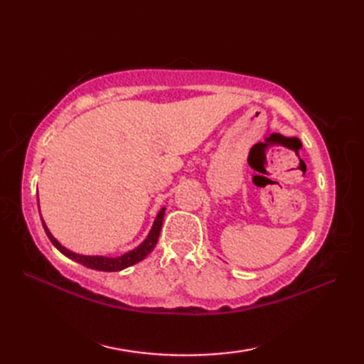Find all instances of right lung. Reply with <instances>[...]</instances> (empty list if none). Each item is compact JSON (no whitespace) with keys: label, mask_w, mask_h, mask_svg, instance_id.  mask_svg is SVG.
<instances>
[{"label":"right lung","mask_w":364,"mask_h":364,"mask_svg":"<svg viewBox=\"0 0 364 364\" xmlns=\"http://www.w3.org/2000/svg\"><path fill=\"white\" fill-rule=\"evenodd\" d=\"M37 203H38V197H37ZM164 211H166V208H162V210L158 213L156 219H154V222H153V227H151V230H150L149 236L145 237V241H144L141 245H139V247H136L134 250H131V252H128V253H125V255H122V257H117V258L87 257V255H80V253H75V252H72V250L65 249V247L60 245L58 239L50 233V230L46 228L45 222H43V219H42V215H41V219H42V225H43V228H45V233H46V236H48L51 244H53L54 247H56V249H58L60 253H64L67 258H70V259H73V261H76V262H80V264L86 266V267H89V269L103 270V272H117V270L129 267V266L136 264V262L142 261V259L146 257V255H149V253L154 249V245H156L159 233H161L162 219H164Z\"/></svg>","instance_id":"obj_1"}]
</instances>
